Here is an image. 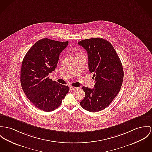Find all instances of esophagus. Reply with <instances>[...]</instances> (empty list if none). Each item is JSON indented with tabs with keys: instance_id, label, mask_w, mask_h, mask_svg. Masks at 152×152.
<instances>
[{
	"instance_id": "obj_1",
	"label": "esophagus",
	"mask_w": 152,
	"mask_h": 152,
	"mask_svg": "<svg viewBox=\"0 0 152 152\" xmlns=\"http://www.w3.org/2000/svg\"><path fill=\"white\" fill-rule=\"evenodd\" d=\"M78 88H79L75 87H70V89H71L72 90H73V91H76V90H77Z\"/></svg>"
}]
</instances>
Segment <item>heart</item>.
<instances>
[{"label": "heart", "mask_w": 152, "mask_h": 152, "mask_svg": "<svg viewBox=\"0 0 152 152\" xmlns=\"http://www.w3.org/2000/svg\"><path fill=\"white\" fill-rule=\"evenodd\" d=\"M79 54H80V53H78V54H77V55H79Z\"/></svg>", "instance_id": "heart-1"}]
</instances>
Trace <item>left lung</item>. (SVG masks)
Here are the masks:
<instances>
[{
  "instance_id": "1",
  "label": "left lung",
  "mask_w": 152,
  "mask_h": 152,
  "mask_svg": "<svg viewBox=\"0 0 152 152\" xmlns=\"http://www.w3.org/2000/svg\"><path fill=\"white\" fill-rule=\"evenodd\" d=\"M78 44L87 52L88 68L95 80L93 89L83 87L82 107L96 112L105 109L119 93L124 77L121 62L111 43L102 38H91Z\"/></svg>"
}]
</instances>
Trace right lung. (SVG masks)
<instances>
[{"mask_svg":"<svg viewBox=\"0 0 152 152\" xmlns=\"http://www.w3.org/2000/svg\"><path fill=\"white\" fill-rule=\"evenodd\" d=\"M68 42L47 38L38 40L25 56L21 68V84L29 100L40 110L51 112L60 106L69 87L49 79L55 70L59 54Z\"/></svg>","mask_w":152,"mask_h":152,"instance_id":"obj_1","label":"right lung"}]
</instances>
